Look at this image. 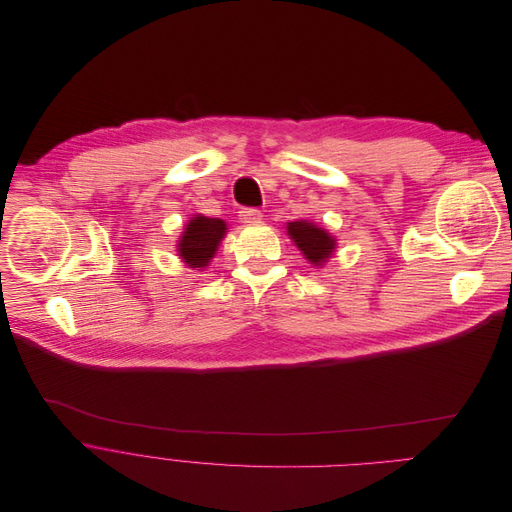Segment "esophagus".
<instances>
[{
	"instance_id": "obj_1",
	"label": "esophagus",
	"mask_w": 512,
	"mask_h": 512,
	"mask_svg": "<svg viewBox=\"0 0 512 512\" xmlns=\"http://www.w3.org/2000/svg\"><path fill=\"white\" fill-rule=\"evenodd\" d=\"M240 220H242L244 224H258V222L262 220V214H260V210H256V208H244V210L240 212Z\"/></svg>"
}]
</instances>
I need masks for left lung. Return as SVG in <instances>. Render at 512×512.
Segmentation results:
<instances>
[{
	"instance_id": "1",
	"label": "left lung",
	"mask_w": 512,
	"mask_h": 512,
	"mask_svg": "<svg viewBox=\"0 0 512 512\" xmlns=\"http://www.w3.org/2000/svg\"><path fill=\"white\" fill-rule=\"evenodd\" d=\"M286 228H288V236L298 246V250L315 266H323L335 252V246H337L335 238L327 230L315 226L313 222L298 220V222H290Z\"/></svg>"
}]
</instances>
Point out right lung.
Instances as JSON below:
<instances>
[{
  "mask_svg": "<svg viewBox=\"0 0 512 512\" xmlns=\"http://www.w3.org/2000/svg\"><path fill=\"white\" fill-rule=\"evenodd\" d=\"M226 236V222L220 218L195 216L185 226L179 238L177 252L189 268H206L214 258L222 238Z\"/></svg>",
  "mask_w": 512,
  "mask_h": 512,
  "instance_id": "right-lung-1",
  "label": "right lung"
}]
</instances>
